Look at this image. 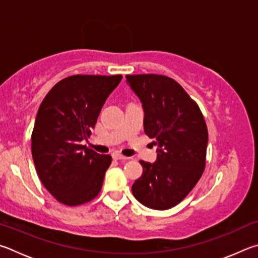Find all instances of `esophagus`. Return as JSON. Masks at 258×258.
I'll list each match as a JSON object with an SVG mask.
<instances>
[{"mask_svg":"<svg viewBox=\"0 0 258 258\" xmlns=\"http://www.w3.org/2000/svg\"><path fill=\"white\" fill-rule=\"evenodd\" d=\"M112 156H113V159H114V160H126V159H128V157H125L122 154H120L119 152H114L112 154Z\"/></svg>","mask_w":258,"mask_h":258,"instance_id":"obj_1","label":"esophagus"}]
</instances>
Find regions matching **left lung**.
Listing matches in <instances>:
<instances>
[{
    "label": "left lung",
    "instance_id": "8db88e82",
    "mask_svg": "<svg viewBox=\"0 0 258 258\" xmlns=\"http://www.w3.org/2000/svg\"><path fill=\"white\" fill-rule=\"evenodd\" d=\"M125 78L143 103L145 134L160 147L154 164L139 161L143 174L133 184V194L150 209H172L192 190L205 170L209 133L204 115L170 77L150 74Z\"/></svg>",
    "mask_w": 258,
    "mask_h": 258
}]
</instances>
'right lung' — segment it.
<instances>
[{
  "label": "right lung",
  "mask_w": 258,
  "mask_h": 258,
  "mask_svg": "<svg viewBox=\"0 0 258 258\" xmlns=\"http://www.w3.org/2000/svg\"><path fill=\"white\" fill-rule=\"evenodd\" d=\"M121 79V75L67 77L40 104L31 154L40 181L62 204L83 205L101 191L112 157L80 143L89 138L102 106Z\"/></svg>",
  "instance_id": "obj_1"
}]
</instances>
